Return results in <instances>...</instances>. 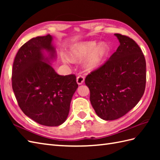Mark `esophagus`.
<instances>
[{
	"label": "esophagus",
	"instance_id": "esophagus-1",
	"mask_svg": "<svg viewBox=\"0 0 160 160\" xmlns=\"http://www.w3.org/2000/svg\"><path fill=\"white\" fill-rule=\"evenodd\" d=\"M84 81V77L83 76H81V75H80V76H78L77 77V79H76V82L77 83L79 84H82Z\"/></svg>",
	"mask_w": 160,
	"mask_h": 160
}]
</instances>
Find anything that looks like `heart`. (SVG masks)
<instances>
[{"label": "heart", "instance_id": "heart-1", "mask_svg": "<svg viewBox=\"0 0 160 160\" xmlns=\"http://www.w3.org/2000/svg\"><path fill=\"white\" fill-rule=\"evenodd\" d=\"M110 51V47L104 42H82L71 47L69 56L72 60H81L87 57L84 65L87 69L91 71L98 69L104 62Z\"/></svg>", "mask_w": 160, "mask_h": 160}]
</instances>
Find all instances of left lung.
Here are the masks:
<instances>
[{"mask_svg":"<svg viewBox=\"0 0 160 160\" xmlns=\"http://www.w3.org/2000/svg\"><path fill=\"white\" fill-rule=\"evenodd\" d=\"M115 36L120 43L116 52L85 78L91 105L104 120H117L135 107L144 93L147 79L140 47L127 36Z\"/></svg>","mask_w":160,"mask_h":160,"instance_id":"left-lung-1","label":"left lung"}]
</instances>
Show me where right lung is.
I'll return each instance as SVG.
<instances>
[{
    "label": "right lung",
    "instance_id": "1",
    "mask_svg": "<svg viewBox=\"0 0 160 160\" xmlns=\"http://www.w3.org/2000/svg\"><path fill=\"white\" fill-rule=\"evenodd\" d=\"M52 40L49 34L38 36L20 47L13 61L12 81L23 113L40 124L57 127L67 120L78 85L75 75L60 76L51 65L56 58Z\"/></svg>",
    "mask_w": 160,
    "mask_h": 160
}]
</instances>
